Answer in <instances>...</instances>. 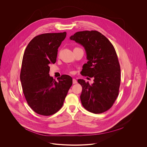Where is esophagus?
I'll return each instance as SVG.
<instances>
[{"mask_svg":"<svg viewBox=\"0 0 147 147\" xmlns=\"http://www.w3.org/2000/svg\"><path fill=\"white\" fill-rule=\"evenodd\" d=\"M77 81L76 79H73V84H77Z\"/></svg>","mask_w":147,"mask_h":147,"instance_id":"34e87169","label":"esophagus"}]
</instances>
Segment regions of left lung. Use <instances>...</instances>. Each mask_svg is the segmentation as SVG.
<instances>
[{
    "label": "left lung",
    "mask_w": 147,
    "mask_h": 147,
    "mask_svg": "<svg viewBox=\"0 0 147 147\" xmlns=\"http://www.w3.org/2000/svg\"><path fill=\"white\" fill-rule=\"evenodd\" d=\"M71 40L82 45L85 49L87 63L81 74L94 78L90 85L83 79L78 82L82 86L80 100L84 108L94 113L109 110L119 95L121 69L115 49L111 42L97 31L77 32Z\"/></svg>",
    "instance_id": "left-lung-1"
}]
</instances>
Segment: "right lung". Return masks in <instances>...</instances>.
Here are the masks:
<instances>
[{"mask_svg":"<svg viewBox=\"0 0 147 147\" xmlns=\"http://www.w3.org/2000/svg\"><path fill=\"white\" fill-rule=\"evenodd\" d=\"M66 32L35 37L26 48L22 61L20 80L25 98L36 113L50 116L62 107L72 78L62 75L56 81L49 76V64L56 63L58 49Z\"/></svg>","mask_w":147,"mask_h":147,"instance_id":"1","label":"right lung"}]
</instances>
